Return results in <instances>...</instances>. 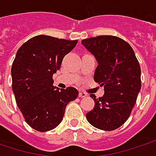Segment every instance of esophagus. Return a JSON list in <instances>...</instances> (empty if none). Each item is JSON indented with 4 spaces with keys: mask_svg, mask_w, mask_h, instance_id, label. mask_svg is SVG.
<instances>
[{
    "mask_svg": "<svg viewBox=\"0 0 156 156\" xmlns=\"http://www.w3.org/2000/svg\"><path fill=\"white\" fill-rule=\"evenodd\" d=\"M78 96L80 97V98H83V97L87 96V94H86V93H84V92H79V94H78Z\"/></svg>",
    "mask_w": 156,
    "mask_h": 156,
    "instance_id": "esophagus-1",
    "label": "esophagus"
}]
</instances>
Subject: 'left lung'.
<instances>
[{"mask_svg": "<svg viewBox=\"0 0 156 156\" xmlns=\"http://www.w3.org/2000/svg\"><path fill=\"white\" fill-rule=\"evenodd\" d=\"M94 55L97 66L94 79L104 87V94L94 101L87 121L100 130L113 131L129 118L141 88L140 66L132 47L116 36H98L81 41Z\"/></svg>", "mask_w": 156, "mask_h": 156, "instance_id": "obj_1", "label": "left lung"}]
</instances>
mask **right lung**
<instances>
[{
	"mask_svg": "<svg viewBox=\"0 0 156 156\" xmlns=\"http://www.w3.org/2000/svg\"><path fill=\"white\" fill-rule=\"evenodd\" d=\"M78 41L38 35L23 43L12 67V90L24 120L38 132H48L62 122L65 108L77 99L78 90L54 87L53 75Z\"/></svg>",
	"mask_w": 156,
	"mask_h": 156,
	"instance_id": "right-lung-1",
	"label": "right lung"
}]
</instances>
